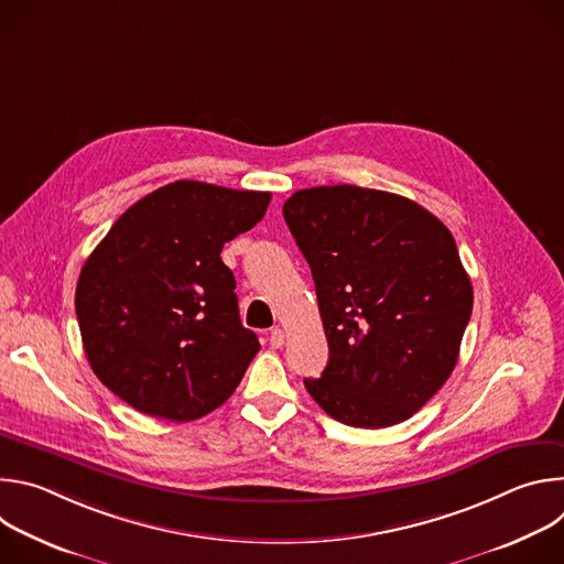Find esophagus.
<instances>
[{"label":"esophagus","mask_w":564,"mask_h":564,"mask_svg":"<svg viewBox=\"0 0 564 564\" xmlns=\"http://www.w3.org/2000/svg\"><path fill=\"white\" fill-rule=\"evenodd\" d=\"M268 341H270V346H272V348H281V346L285 344V335H283V330H281V328H274V330L270 333Z\"/></svg>","instance_id":"1"}]
</instances>
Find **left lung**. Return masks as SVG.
<instances>
[{
    "instance_id": "8db88e82",
    "label": "left lung",
    "mask_w": 564,
    "mask_h": 564,
    "mask_svg": "<svg viewBox=\"0 0 564 564\" xmlns=\"http://www.w3.org/2000/svg\"><path fill=\"white\" fill-rule=\"evenodd\" d=\"M283 218L330 348L307 392L355 429L409 420L451 377L473 310L453 234L404 196L355 185L294 192Z\"/></svg>"
}]
</instances>
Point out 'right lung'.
Segmentation results:
<instances>
[{
    "label": "right lung",
    "instance_id": "obj_1",
    "mask_svg": "<svg viewBox=\"0 0 564 564\" xmlns=\"http://www.w3.org/2000/svg\"><path fill=\"white\" fill-rule=\"evenodd\" d=\"M270 192L176 181L131 205L79 272L75 314L96 377L135 411L198 420L229 399L261 350L238 316L227 240Z\"/></svg>",
    "mask_w": 564,
    "mask_h": 564
}]
</instances>
